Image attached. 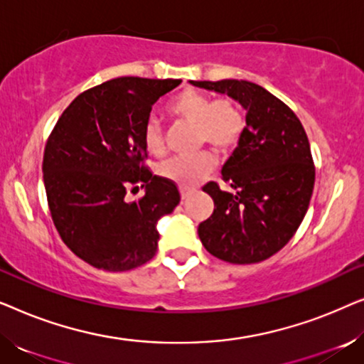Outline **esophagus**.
<instances>
[{"label": "esophagus", "instance_id": "34e87169", "mask_svg": "<svg viewBox=\"0 0 364 364\" xmlns=\"http://www.w3.org/2000/svg\"><path fill=\"white\" fill-rule=\"evenodd\" d=\"M193 192V188H181V197H182V200H186V198L191 196V193Z\"/></svg>", "mask_w": 364, "mask_h": 364}]
</instances>
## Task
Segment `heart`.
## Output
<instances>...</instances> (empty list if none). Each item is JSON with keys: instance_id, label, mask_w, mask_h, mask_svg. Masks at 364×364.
Listing matches in <instances>:
<instances>
[{"instance_id": "obj_1", "label": "heart", "mask_w": 364, "mask_h": 364, "mask_svg": "<svg viewBox=\"0 0 364 364\" xmlns=\"http://www.w3.org/2000/svg\"><path fill=\"white\" fill-rule=\"evenodd\" d=\"M168 114L197 129V146H210L217 152H228L240 141L245 119L240 109L228 99H213L208 94L186 89L168 102ZM144 149L151 156H164L166 142L154 121L142 129ZM213 168V157L200 152L192 157H173L157 167V173L183 188L196 187Z\"/></svg>"}]
</instances>
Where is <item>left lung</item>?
<instances>
[{"instance_id":"1","label":"left lung","mask_w":364,"mask_h":364,"mask_svg":"<svg viewBox=\"0 0 364 364\" xmlns=\"http://www.w3.org/2000/svg\"><path fill=\"white\" fill-rule=\"evenodd\" d=\"M192 86L227 94L247 111L243 134L222 178L203 186L213 213L198 225L208 253L228 263H258L290 242L310 205L315 186L310 142L295 112L250 81H191Z\"/></svg>"}]
</instances>
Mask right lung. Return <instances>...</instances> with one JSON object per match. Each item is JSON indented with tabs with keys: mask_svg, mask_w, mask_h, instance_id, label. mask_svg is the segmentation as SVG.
<instances>
[{
	"mask_svg": "<svg viewBox=\"0 0 364 364\" xmlns=\"http://www.w3.org/2000/svg\"><path fill=\"white\" fill-rule=\"evenodd\" d=\"M181 79L117 77L69 104L48 139L43 178L63 242L94 268L126 272L157 252L159 218L181 202L177 186L144 166L142 129ZM129 188L146 191L129 203Z\"/></svg>",
	"mask_w": 364,
	"mask_h": 364,
	"instance_id": "add662e5",
	"label": "right lung"
}]
</instances>
